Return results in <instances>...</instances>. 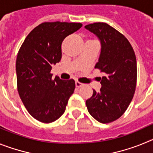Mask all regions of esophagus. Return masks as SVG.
Here are the masks:
<instances>
[{"instance_id":"1","label":"esophagus","mask_w":153,"mask_h":153,"mask_svg":"<svg viewBox=\"0 0 153 153\" xmlns=\"http://www.w3.org/2000/svg\"><path fill=\"white\" fill-rule=\"evenodd\" d=\"M76 87H78V88H79V87H81V86H83V83H80V82H79V81H76Z\"/></svg>"}]
</instances>
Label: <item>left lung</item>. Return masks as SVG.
<instances>
[{
    "label": "left lung",
    "instance_id": "obj_1",
    "mask_svg": "<svg viewBox=\"0 0 153 153\" xmlns=\"http://www.w3.org/2000/svg\"><path fill=\"white\" fill-rule=\"evenodd\" d=\"M85 28L100 40L101 53L95 68L105 74L100 78V91L93 90L86 107L98 122L109 123L125 113L133 98L137 79L136 54L125 36L106 23H93Z\"/></svg>",
    "mask_w": 153,
    "mask_h": 153
}]
</instances>
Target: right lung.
Listing matches in <instances>:
<instances>
[{
  "label": "right lung",
  "mask_w": 153,
  "mask_h": 153,
  "mask_svg": "<svg viewBox=\"0 0 153 153\" xmlns=\"http://www.w3.org/2000/svg\"><path fill=\"white\" fill-rule=\"evenodd\" d=\"M80 23L44 22L30 32L19 50L16 61L17 91L28 113L44 123L65 112L75 90V81L52 79V65L60 61L65 37L79 30Z\"/></svg>",
  "instance_id": "1"
}]
</instances>
